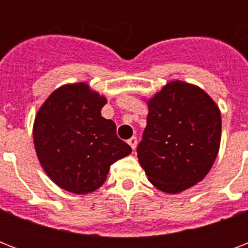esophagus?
<instances>
[{
	"mask_svg": "<svg viewBox=\"0 0 248 248\" xmlns=\"http://www.w3.org/2000/svg\"><path fill=\"white\" fill-rule=\"evenodd\" d=\"M127 143H128V145H130V147H131L132 151H135L136 144H138V139H136L135 136H132L131 139H128V140H127Z\"/></svg>",
	"mask_w": 248,
	"mask_h": 248,
	"instance_id": "esophagus-1",
	"label": "esophagus"
}]
</instances>
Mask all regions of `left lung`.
Listing matches in <instances>:
<instances>
[{"label": "left lung", "mask_w": 248, "mask_h": 248, "mask_svg": "<svg viewBox=\"0 0 248 248\" xmlns=\"http://www.w3.org/2000/svg\"><path fill=\"white\" fill-rule=\"evenodd\" d=\"M147 127L138 158L155 188L176 194L211 170L221 140V114L207 93L171 81L148 99Z\"/></svg>", "instance_id": "8db88e82"}]
</instances>
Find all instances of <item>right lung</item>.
I'll list each match as a JSON object with an SVG mask.
<instances>
[{"label":"right lung","mask_w":248,"mask_h":248,"mask_svg":"<svg viewBox=\"0 0 248 248\" xmlns=\"http://www.w3.org/2000/svg\"><path fill=\"white\" fill-rule=\"evenodd\" d=\"M105 96L85 82L60 86L41 105L33 124L37 157L67 192L86 194L104 184L110 165L131 153L116 124L101 117Z\"/></svg>","instance_id":"1"}]
</instances>
